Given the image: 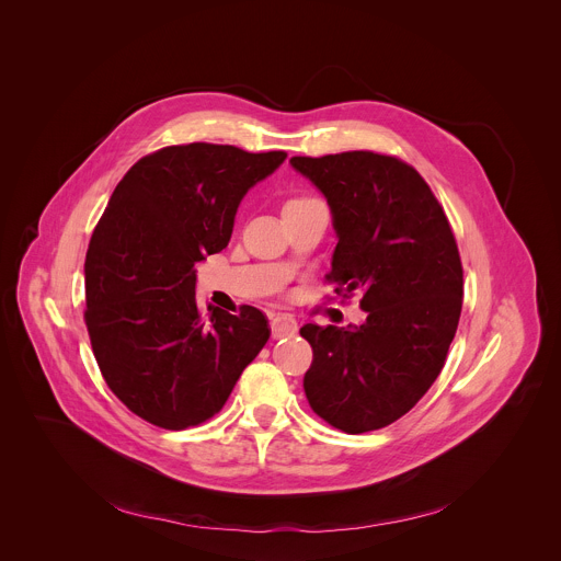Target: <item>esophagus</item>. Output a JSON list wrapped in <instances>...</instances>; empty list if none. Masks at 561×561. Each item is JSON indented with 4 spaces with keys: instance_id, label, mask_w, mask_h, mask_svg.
I'll return each mask as SVG.
<instances>
[{
    "instance_id": "34e87169",
    "label": "esophagus",
    "mask_w": 561,
    "mask_h": 561,
    "mask_svg": "<svg viewBox=\"0 0 561 561\" xmlns=\"http://www.w3.org/2000/svg\"><path fill=\"white\" fill-rule=\"evenodd\" d=\"M270 325H272V336H276V339L291 336L298 330V323L294 320V316H287V313H276L270 321Z\"/></svg>"
}]
</instances>
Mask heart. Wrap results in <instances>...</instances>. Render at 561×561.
<instances>
[{
	"label": "heart",
	"instance_id": "b5f03b06",
	"mask_svg": "<svg viewBox=\"0 0 561 561\" xmlns=\"http://www.w3.org/2000/svg\"><path fill=\"white\" fill-rule=\"evenodd\" d=\"M309 198H291L287 205H298V203H307Z\"/></svg>",
	"mask_w": 561,
	"mask_h": 561
}]
</instances>
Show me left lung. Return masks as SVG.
<instances>
[{
  "label": "left lung",
  "instance_id": "8db88e82",
  "mask_svg": "<svg viewBox=\"0 0 561 561\" xmlns=\"http://www.w3.org/2000/svg\"><path fill=\"white\" fill-rule=\"evenodd\" d=\"M328 201L336 248L325 276L358 291L365 320L307 323L305 393L347 434L391 425L438 378L462 311V263L449 220L423 176L371 151L291 158Z\"/></svg>",
  "mask_w": 561,
  "mask_h": 561
}]
</instances>
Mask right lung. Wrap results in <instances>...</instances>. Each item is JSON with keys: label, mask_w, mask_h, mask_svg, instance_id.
Listing matches in <instances>:
<instances>
[{"label": "right lung", "mask_w": 561, "mask_h": 561, "mask_svg": "<svg viewBox=\"0 0 561 561\" xmlns=\"http://www.w3.org/2000/svg\"><path fill=\"white\" fill-rule=\"evenodd\" d=\"M287 158L229 145L165 147L121 179L85 252L99 369L131 412L165 430L211 419L270 339L265 316L196 305V263L229 245L241 198Z\"/></svg>", "instance_id": "right-lung-1"}]
</instances>
